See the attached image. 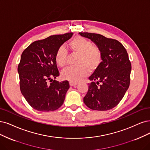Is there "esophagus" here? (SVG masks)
Here are the masks:
<instances>
[{
    "mask_svg": "<svg viewBox=\"0 0 150 150\" xmlns=\"http://www.w3.org/2000/svg\"><path fill=\"white\" fill-rule=\"evenodd\" d=\"M77 84V83H75V82H71V81H70V86H75V85H76Z\"/></svg>",
    "mask_w": 150,
    "mask_h": 150,
    "instance_id": "esophagus-1",
    "label": "esophagus"
}]
</instances>
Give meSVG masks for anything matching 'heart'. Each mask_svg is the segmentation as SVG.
I'll list each match as a JSON object with an SVG mask.
<instances>
[{"mask_svg": "<svg viewBox=\"0 0 150 150\" xmlns=\"http://www.w3.org/2000/svg\"><path fill=\"white\" fill-rule=\"evenodd\" d=\"M70 47L73 52L80 54L76 67H70L61 72L62 79L71 82L77 83L87 76L88 70L95 71L102 61V53L98 47L93 46L89 40L81 36H77L72 40ZM68 51L64 46L58 48L55 54V62L61 67L65 66L67 60Z\"/></svg>", "mask_w": 150, "mask_h": 150, "instance_id": "b5f03b06", "label": "heart"}]
</instances>
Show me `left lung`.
<instances>
[{"mask_svg": "<svg viewBox=\"0 0 150 150\" xmlns=\"http://www.w3.org/2000/svg\"><path fill=\"white\" fill-rule=\"evenodd\" d=\"M90 39L102 53V62L89 77L88 91L83 98L93 110H108L115 107L130 85L131 63L125 48L114 39L91 33H79Z\"/></svg>", "mask_w": 150, "mask_h": 150, "instance_id": "1", "label": "left lung"}]
</instances>
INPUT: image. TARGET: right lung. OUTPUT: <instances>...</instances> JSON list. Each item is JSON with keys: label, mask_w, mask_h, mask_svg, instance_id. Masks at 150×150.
Returning <instances> with one entry per match:
<instances>
[{"label": "right lung", "mask_w": 150, "mask_h": 150, "mask_svg": "<svg viewBox=\"0 0 150 150\" xmlns=\"http://www.w3.org/2000/svg\"><path fill=\"white\" fill-rule=\"evenodd\" d=\"M73 33L49 36L32 42L22 53L18 66L20 88L26 101L39 111L57 110L64 103L70 88L67 80H54L59 75L55 54ZM52 83L48 84L47 81Z\"/></svg>", "instance_id": "add662e5"}]
</instances>
